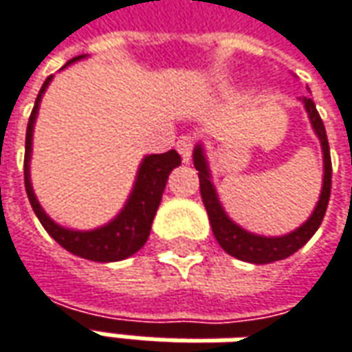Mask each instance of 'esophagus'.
<instances>
[{"label":"esophagus","instance_id":"34e87169","mask_svg":"<svg viewBox=\"0 0 352 352\" xmlns=\"http://www.w3.org/2000/svg\"><path fill=\"white\" fill-rule=\"evenodd\" d=\"M192 148H195V138L192 136L187 134V136H181V138L177 140V150H179L185 164H187L188 160H190V155H192Z\"/></svg>","mask_w":352,"mask_h":352}]
</instances>
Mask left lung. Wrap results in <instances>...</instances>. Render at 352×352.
<instances>
[{
	"label": "left lung",
	"instance_id": "left-lung-1",
	"mask_svg": "<svg viewBox=\"0 0 352 352\" xmlns=\"http://www.w3.org/2000/svg\"><path fill=\"white\" fill-rule=\"evenodd\" d=\"M304 109L309 116L311 128L316 132V136L320 138L321 152H323V185H321V195L314 212L304 224L296 228L294 232L278 237H265L251 234L248 230H243L241 226L230 220V216L224 212L218 192L212 185V175L208 169V162L204 155V148L199 144L192 152L195 167L199 171L200 179V197L204 202V208L208 212V220L212 226L214 237L220 243V248L224 249L228 255L236 257L245 263H255V265H267L273 261H280L290 257L292 253H296L298 249L304 248L309 241V237L318 232L321 226V220L327 210V202L331 195V155H329V142L325 134V126L321 122V116L316 109V103L309 97H302Z\"/></svg>",
	"mask_w": 352,
	"mask_h": 352
}]
</instances>
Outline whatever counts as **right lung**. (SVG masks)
<instances>
[{
    "label": "right lung",
    "mask_w": 352,
    "mask_h": 352,
    "mask_svg": "<svg viewBox=\"0 0 352 352\" xmlns=\"http://www.w3.org/2000/svg\"><path fill=\"white\" fill-rule=\"evenodd\" d=\"M81 58H85V54L76 56L74 60L67 62L66 66L78 62ZM50 81H52V76L46 78L41 91H38V97L32 107L31 118H29L27 138H25V190H27L32 210L41 220V224L44 226V230L66 251L78 255L81 259L97 261V263H113V261L126 259L130 255H134L138 249L144 248V243L148 241L153 216L162 202L167 177L175 167L181 165V155L175 150L146 155L140 164L136 183L132 187V192L128 197L124 208L109 224L101 226L97 230H89V232L69 230V228L56 224L54 220L43 210L31 185L32 130H34V120L38 115L41 99H43L46 87L50 85Z\"/></svg>",
    "instance_id": "right-lung-1"
}]
</instances>
